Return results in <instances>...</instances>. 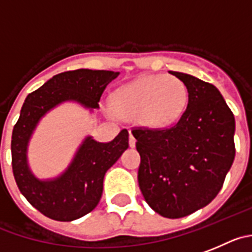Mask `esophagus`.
I'll list each match as a JSON object with an SVG mask.
<instances>
[{"label": "esophagus", "instance_id": "obj_1", "mask_svg": "<svg viewBox=\"0 0 252 252\" xmlns=\"http://www.w3.org/2000/svg\"><path fill=\"white\" fill-rule=\"evenodd\" d=\"M135 143H137V140H135V138H134L133 134H129V147L130 148H134L135 147Z\"/></svg>", "mask_w": 252, "mask_h": 252}]
</instances>
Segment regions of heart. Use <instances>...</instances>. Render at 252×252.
Returning <instances> with one entry per match:
<instances>
[{
    "label": "heart",
    "mask_w": 252,
    "mask_h": 252,
    "mask_svg": "<svg viewBox=\"0 0 252 252\" xmlns=\"http://www.w3.org/2000/svg\"><path fill=\"white\" fill-rule=\"evenodd\" d=\"M189 93L184 82L170 74H147L121 87L113 108L123 118H137L150 129L171 126L185 112Z\"/></svg>",
    "instance_id": "b5f03b06"
}]
</instances>
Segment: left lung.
I'll use <instances>...</instances> for the list:
<instances>
[{"label": "left lung", "instance_id": "1", "mask_svg": "<svg viewBox=\"0 0 252 252\" xmlns=\"http://www.w3.org/2000/svg\"><path fill=\"white\" fill-rule=\"evenodd\" d=\"M189 93L182 118L169 129H135L138 183L159 215L179 219L214 200L235 158V118L213 84L173 72Z\"/></svg>", "mask_w": 252, "mask_h": 252}]
</instances>
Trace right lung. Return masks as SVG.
I'll return each mask as SVG.
<instances>
[{
	"instance_id": "right-lung-1",
	"label": "right lung",
	"mask_w": 252,
	"mask_h": 252,
	"mask_svg": "<svg viewBox=\"0 0 252 252\" xmlns=\"http://www.w3.org/2000/svg\"><path fill=\"white\" fill-rule=\"evenodd\" d=\"M118 76L113 70H68L52 77L25 99L11 140L13 175L23 196L47 218L73 221L98 205L105 173L128 149L129 133L123 129L109 143L87 135L62 173L42 179L28 161L34 130L49 112L64 103H76L89 113L99 109L103 91Z\"/></svg>"
}]
</instances>
